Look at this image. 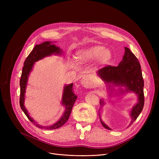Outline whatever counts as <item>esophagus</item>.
I'll return each mask as SVG.
<instances>
[{"instance_id":"esophagus-1","label":"esophagus","mask_w":159,"mask_h":159,"mask_svg":"<svg viewBox=\"0 0 159 159\" xmlns=\"http://www.w3.org/2000/svg\"><path fill=\"white\" fill-rule=\"evenodd\" d=\"M88 80H89V77L88 75H86V76H84L82 79V84L85 87H88Z\"/></svg>"}]
</instances>
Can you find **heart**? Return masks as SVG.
Segmentation results:
<instances>
[{
  "label": "heart",
  "mask_w": 159,
  "mask_h": 159,
  "mask_svg": "<svg viewBox=\"0 0 159 159\" xmlns=\"http://www.w3.org/2000/svg\"><path fill=\"white\" fill-rule=\"evenodd\" d=\"M78 62L84 64L97 59L99 65H106L112 58V52L110 49L101 45H94L78 50L75 53Z\"/></svg>",
  "instance_id": "heart-1"
}]
</instances>
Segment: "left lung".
Masks as SVG:
<instances>
[{
  "label": "left lung",
  "mask_w": 159,
  "mask_h": 159,
  "mask_svg": "<svg viewBox=\"0 0 159 159\" xmlns=\"http://www.w3.org/2000/svg\"><path fill=\"white\" fill-rule=\"evenodd\" d=\"M124 48L125 53L122 61L117 66H107L99 70L97 74L106 84L107 89L110 92V95H111L113 91H115L116 92H118L115 94L116 95H124L131 92L137 95L138 102L131 108L129 113L131 117L129 126H131L137 119L144 107V80L137 58L129 48L126 47ZM114 86L120 87L117 92L114 89ZM105 104L104 100L101 98L100 101L101 106H104ZM99 117L102 125L106 129L112 130L102 121L100 115Z\"/></svg>",
  "instance_id": "1"
}]
</instances>
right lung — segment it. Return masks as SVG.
<instances>
[{
  "mask_svg": "<svg viewBox=\"0 0 159 159\" xmlns=\"http://www.w3.org/2000/svg\"><path fill=\"white\" fill-rule=\"evenodd\" d=\"M62 50L57 47L55 44H53L52 41H46L40 44H37L33 48V49L29 54L26 59L24 62V67L22 68V75L20 80V106L22 110L27 116L28 119L36 127L46 129H55L61 127L62 126L68 121L73 104L76 101L77 97L75 95L73 91V84H70L68 85H65L63 89V93L62 96L61 104L65 107V111L62 116L57 122L51 126H41L38 124L35 120L30 115L26 107L24 106L25 101V93H26V89L28 84V77L30 76V72L33 70V67L35 64V62L43 59L46 57L51 56L52 55H61Z\"/></svg>",
  "mask_w": 159,
  "mask_h": 159,
  "instance_id": "right-lung-1",
  "label": "right lung"
}]
</instances>
